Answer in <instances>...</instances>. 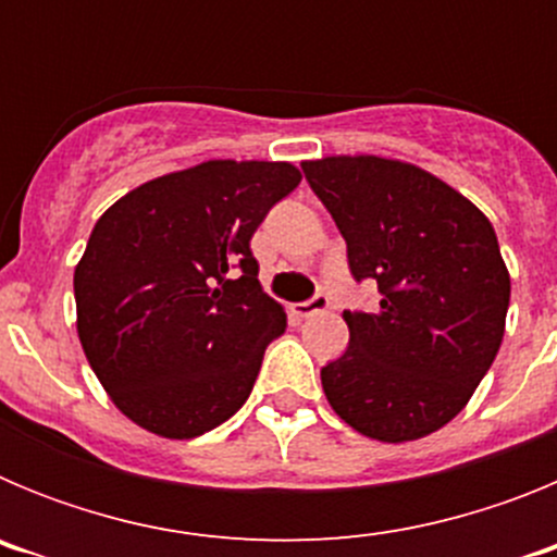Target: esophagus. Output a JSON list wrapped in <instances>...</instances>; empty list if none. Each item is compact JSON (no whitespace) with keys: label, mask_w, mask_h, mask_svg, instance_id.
<instances>
[{"label":"esophagus","mask_w":557,"mask_h":557,"mask_svg":"<svg viewBox=\"0 0 557 557\" xmlns=\"http://www.w3.org/2000/svg\"><path fill=\"white\" fill-rule=\"evenodd\" d=\"M321 312H329L326 295H314V298H309V301L295 304L293 307L295 318H312V314H321Z\"/></svg>","instance_id":"obj_1"}]
</instances>
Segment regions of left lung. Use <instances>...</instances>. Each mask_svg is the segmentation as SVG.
I'll return each mask as SVG.
<instances>
[{"instance_id":"left-lung-1","label":"left lung","mask_w":557,"mask_h":557,"mask_svg":"<svg viewBox=\"0 0 557 557\" xmlns=\"http://www.w3.org/2000/svg\"><path fill=\"white\" fill-rule=\"evenodd\" d=\"M373 278L376 312H343L348 348L321 371L329 405L359 435L418 441L469 405L505 337L510 273L491 220L446 181L385 156L304 161Z\"/></svg>"}]
</instances>
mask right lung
Wrapping results in <instances>:
<instances>
[{"mask_svg":"<svg viewBox=\"0 0 557 557\" xmlns=\"http://www.w3.org/2000/svg\"><path fill=\"white\" fill-rule=\"evenodd\" d=\"M298 184L289 161L211 159L136 186L97 220L75 268L77 337L133 424L186 441L245 405L287 329L250 236Z\"/></svg>","mask_w":557,"mask_h":557,"instance_id":"obj_1","label":"right lung"}]
</instances>
